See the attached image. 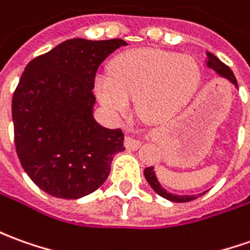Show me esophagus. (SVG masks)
<instances>
[{
    "instance_id": "obj_1",
    "label": "esophagus",
    "mask_w": 250,
    "mask_h": 250,
    "mask_svg": "<svg viewBox=\"0 0 250 250\" xmlns=\"http://www.w3.org/2000/svg\"><path fill=\"white\" fill-rule=\"evenodd\" d=\"M142 145V141L137 138H132V137H127L125 139V146L130 150H137L139 146Z\"/></svg>"
}]
</instances>
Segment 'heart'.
I'll use <instances>...</instances> for the list:
<instances>
[{"mask_svg": "<svg viewBox=\"0 0 250 250\" xmlns=\"http://www.w3.org/2000/svg\"><path fill=\"white\" fill-rule=\"evenodd\" d=\"M201 81L191 56L159 49H134L115 57L109 75L94 79L97 98L106 111L125 115L135 98L139 118L159 123L175 116L194 96Z\"/></svg>", "mask_w": 250, "mask_h": 250, "instance_id": "b5f03b06", "label": "heart"}]
</instances>
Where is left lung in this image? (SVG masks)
I'll return each instance as SVG.
<instances>
[{"label": "left lung", "instance_id": "1", "mask_svg": "<svg viewBox=\"0 0 250 250\" xmlns=\"http://www.w3.org/2000/svg\"><path fill=\"white\" fill-rule=\"evenodd\" d=\"M207 60H205V64H207V67L210 68V69H213L219 76H222V78H225L227 81H230V82L238 89V83H237V79H235V76L232 74V71L230 68L226 65L225 62H222V61L219 60L218 57L215 56L213 53H210V52H207ZM144 175H145V178H146L147 183L150 185V188L159 194L163 198H166V200H169V201H174V203H189V201H193V200H196L198 197H201L205 193H200V194H194V196H181V194H174V193H169L167 190L164 189L163 186L159 182V179H157V176H156V171H154V167H146L145 168V171H144Z\"/></svg>", "mask_w": 250, "mask_h": 250}]
</instances>
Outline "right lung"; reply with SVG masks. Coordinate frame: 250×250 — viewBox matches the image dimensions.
Returning <instances> with one entry per match:
<instances>
[{"label": "right lung", "instance_id": "right-lung-1", "mask_svg": "<svg viewBox=\"0 0 250 250\" xmlns=\"http://www.w3.org/2000/svg\"><path fill=\"white\" fill-rule=\"evenodd\" d=\"M123 40L74 38L31 60L12 98L19 160L50 196L76 200L96 191L125 150V134L97 123V69Z\"/></svg>", "mask_w": 250, "mask_h": 250}]
</instances>
